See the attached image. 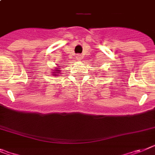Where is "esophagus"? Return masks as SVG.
<instances>
[{"mask_svg":"<svg viewBox=\"0 0 155 155\" xmlns=\"http://www.w3.org/2000/svg\"><path fill=\"white\" fill-rule=\"evenodd\" d=\"M81 58H82V56H81L80 54H78V55H76V59H78V60H80V59H81Z\"/></svg>","mask_w":155,"mask_h":155,"instance_id":"obj_1","label":"esophagus"}]
</instances>
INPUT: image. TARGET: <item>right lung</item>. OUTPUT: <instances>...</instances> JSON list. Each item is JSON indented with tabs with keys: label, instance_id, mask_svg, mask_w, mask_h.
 <instances>
[{
	"label": "right lung",
	"instance_id": "1",
	"mask_svg": "<svg viewBox=\"0 0 155 155\" xmlns=\"http://www.w3.org/2000/svg\"><path fill=\"white\" fill-rule=\"evenodd\" d=\"M59 66H58V67H55V70L54 71H51V73H52V76H59V74H61V71L59 70Z\"/></svg>",
	"mask_w": 155,
	"mask_h": 155
}]
</instances>
